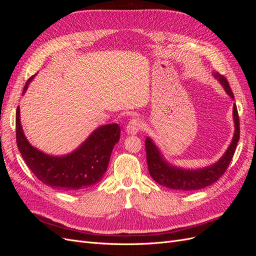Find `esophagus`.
Listing matches in <instances>:
<instances>
[{
	"instance_id": "34e87169",
	"label": "esophagus",
	"mask_w": 256,
	"mask_h": 256,
	"mask_svg": "<svg viewBox=\"0 0 256 256\" xmlns=\"http://www.w3.org/2000/svg\"><path fill=\"white\" fill-rule=\"evenodd\" d=\"M142 127H143V124L140 120L132 118L127 124L126 131H127V134H136L142 129Z\"/></svg>"
}]
</instances>
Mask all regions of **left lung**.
I'll return each instance as SVG.
<instances>
[{"instance_id": "left-lung-1", "label": "left lung", "mask_w": 256, "mask_h": 256, "mask_svg": "<svg viewBox=\"0 0 256 256\" xmlns=\"http://www.w3.org/2000/svg\"><path fill=\"white\" fill-rule=\"evenodd\" d=\"M214 76L216 79H218L220 81L222 86L226 90L228 94L234 99L233 92H232L226 76L219 72H216ZM233 115L235 120V134L228 150L216 164L200 170H182L180 168L168 166L164 161V157L161 156V154L158 150L156 145L152 143L150 138H146L145 150L147 166H148L150 174L152 175L154 182H157L159 184L164 186V187L173 190L193 191L206 188L208 186H210L218 180L219 178L226 173L230 162L234 156L236 146L239 141L240 127L236 104H234Z\"/></svg>"}]
</instances>
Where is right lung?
Segmentation results:
<instances>
[{
  "instance_id": "1",
  "label": "right lung",
  "mask_w": 256,
  "mask_h": 256,
  "mask_svg": "<svg viewBox=\"0 0 256 256\" xmlns=\"http://www.w3.org/2000/svg\"><path fill=\"white\" fill-rule=\"evenodd\" d=\"M34 76L26 81L24 92ZM20 111L16 112V140L23 160L32 173L53 189L74 192L88 188L102 180L106 171L114 145L118 142L120 128L109 124L96 129L86 141L74 152L54 157L38 150L28 143L20 122Z\"/></svg>"
}]
</instances>
